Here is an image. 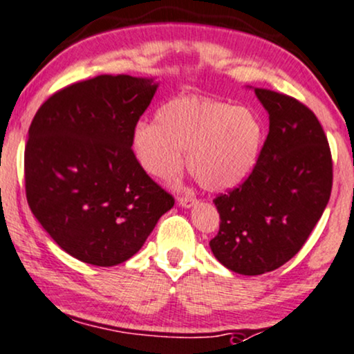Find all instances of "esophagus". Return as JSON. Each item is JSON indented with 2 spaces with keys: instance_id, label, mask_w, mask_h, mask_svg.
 Returning <instances> with one entry per match:
<instances>
[{
  "instance_id": "obj_1",
  "label": "esophagus",
  "mask_w": 354,
  "mask_h": 354,
  "mask_svg": "<svg viewBox=\"0 0 354 354\" xmlns=\"http://www.w3.org/2000/svg\"><path fill=\"white\" fill-rule=\"evenodd\" d=\"M196 203H198V199L191 194H185V196H180V198H178V204H180L181 207H193Z\"/></svg>"
}]
</instances>
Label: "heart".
<instances>
[{
    "label": "heart",
    "mask_w": 354,
    "mask_h": 354,
    "mask_svg": "<svg viewBox=\"0 0 354 354\" xmlns=\"http://www.w3.org/2000/svg\"><path fill=\"white\" fill-rule=\"evenodd\" d=\"M263 123L249 107L206 97L183 95L156 112V122H140L131 148L150 176L168 180L183 165L203 188L223 191L241 185L257 165Z\"/></svg>",
    "instance_id": "b5f03b06"
}]
</instances>
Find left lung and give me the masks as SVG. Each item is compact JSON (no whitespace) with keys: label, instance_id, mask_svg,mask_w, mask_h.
I'll return each mask as SVG.
<instances>
[{"label":"left lung","instance_id":"obj_1","mask_svg":"<svg viewBox=\"0 0 354 354\" xmlns=\"http://www.w3.org/2000/svg\"><path fill=\"white\" fill-rule=\"evenodd\" d=\"M269 113V135L249 178L214 199L221 224L209 245L229 270L261 275L301 249L333 185L328 140L315 113L293 97L254 88Z\"/></svg>","mask_w":354,"mask_h":354}]
</instances>
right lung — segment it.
<instances>
[{
    "label": "right lung",
    "instance_id": "obj_1",
    "mask_svg": "<svg viewBox=\"0 0 354 354\" xmlns=\"http://www.w3.org/2000/svg\"><path fill=\"white\" fill-rule=\"evenodd\" d=\"M156 88L147 77L97 75L50 95L29 127V207L55 244L85 263L129 261L173 207L131 150Z\"/></svg>",
    "mask_w": 354,
    "mask_h": 354
}]
</instances>
